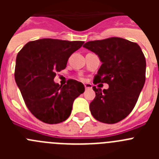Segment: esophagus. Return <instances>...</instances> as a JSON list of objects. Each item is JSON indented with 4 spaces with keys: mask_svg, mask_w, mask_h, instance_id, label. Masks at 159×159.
<instances>
[{
    "mask_svg": "<svg viewBox=\"0 0 159 159\" xmlns=\"http://www.w3.org/2000/svg\"><path fill=\"white\" fill-rule=\"evenodd\" d=\"M84 87H85V88L86 89H91V88H92V84H84Z\"/></svg>",
    "mask_w": 159,
    "mask_h": 159,
    "instance_id": "esophagus-1",
    "label": "esophagus"
}]
</instances>
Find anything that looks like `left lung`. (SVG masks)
Returning <instances> with one entry per match:
<instances>
[{"instance_id":"8db88e82","label":"left lung","mask_w":159,"mask_h":159,"mask_svg":"<svg viewBox=\"0 0 159 159\" xmlns=\"http://www.w3.org/2000/svg\"><path fill=\"white\" fill-rule=\"evenodd\" d=\"M83 47L95 53L102 62L94 82L109 85L102 91L93 87L92 116L109 124L121 121L133 110L145 84L146 59L141 48L119 37L88 41Z\"/></svg>"}]
</instances>
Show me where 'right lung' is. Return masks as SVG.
Listing matches in <instances>:
<instances>
[{
  "label": "right lung",
  "mask_w": 159,
  "mask_h": 159,
  "mask_svg": "<svg viewBox=\"0 0 159 159\" xmlns=\"http://www.w3.org/2000/svg\"><path fill=\"white\" fill-rule=\"evenodd\" d=\"M84 43L44 38L29 42L18 52L15 80L29 110L40 121H65L74 100L84 93V85L76 80H68L64 86L54 82L57 71L65 68L70 56Z\"/></svg>",
  "instance_id": "right-lung-1"
}]
</instances>
